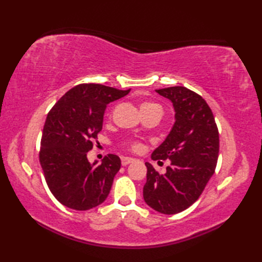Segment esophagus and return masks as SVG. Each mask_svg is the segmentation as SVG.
I'll return each instance as SVG.
<instances>
[{"mask_svg":"<svg viewBox=\"0 0 262 262\" xmlns=\"http://www.w3.org/2000/svg\"><path fill=\"white\" fill-rule=\"evenodd\" d=\"M135 161V159H133V158H128V157H122L121 158V164L122 165H127V164H129V163H133Z\"/></svg>","mask_w":262,"mask_h":262,"instance_id":"esophagus-1","label":"esophagus"}]
</instances>
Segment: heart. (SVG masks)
Listing matches in <instances>:
<instances>
[{"mask_svg":"<svg viewBox=\"0 0 262 262\" xmlns=\"http://www.w3.org/2000/svg\"><path fill=\"white\" fill-rule=\"evenodd\" d=\"M146 107H159V105H158V104H155V103H149V102H146V103H143L141 108H146ZM130 147H132L133 149H138V148H140V144H137V143H132V144H130Z\"/></svg>","mask_w":262,"mask_h":262,"instance_id":"obj_1","label":"heart"}]
</instances>
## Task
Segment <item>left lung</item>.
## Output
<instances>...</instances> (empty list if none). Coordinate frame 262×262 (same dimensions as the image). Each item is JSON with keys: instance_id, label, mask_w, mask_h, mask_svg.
Here are the masks:
<instances>
[{"instance_id": "8db88e82", "label": "left lung", "mask_w": 262, "mask_h": 262, "mask_svg": "<svg viewBox=\"0 0 262 262\" xmlns=\"http://www.w3.org/2000/svg\"><path fill=\"white\" fill-rule=\"evenodd\" d=\"M169 99L174 109V124L169 135L152 153V160H170L164 174L146 162L145 203L161 214L173 215L187 209L202 194L214 174L220 151V136L207 102L185 86L155 90Z\"/></svg>"}]
</instances>
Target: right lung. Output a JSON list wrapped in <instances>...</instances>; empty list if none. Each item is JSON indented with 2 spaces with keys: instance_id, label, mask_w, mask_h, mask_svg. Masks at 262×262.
I'll list each match as a JSON object with an SVG mask.
<instances>
[{
  "instance_id": "add662e5",
  "label": "right lung",
  "mask_w": 262,
  "mask_h": 262,
  "mask_svg": "<svg viewBox=\"0 0 262 262\" xmlns=\"http://www.w3.org/2000/svg\"><path fill=\"white\" fill-rule=\"evenodd\" d=\"M129 91L80 84L66 92L47 115L39 161L49 190L66 207L89 210L107 199L121 161L108 154L101 164L90 163L88 152L102 129L107 104Z\"/></svg>"
}]
</instances>
